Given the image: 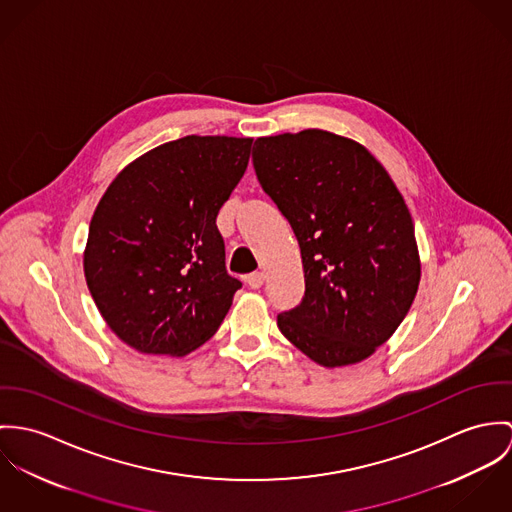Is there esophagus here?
<instances>
[{"mask_svg":"<svg viewBox=\"0 0 512 512\" xmlns=\"http://www.w3.org/2000/svg\"><path fill=\"white\" fill-rule=\"evenodd\" d=\"M263 283H265V273L257 271V273H251V275H247V284H249L251 288H261Z\"/></svg>","mask_w":512,"mask_h":512,"instance_id":"esophagus-1","label":"esophagus"}]
</instances>
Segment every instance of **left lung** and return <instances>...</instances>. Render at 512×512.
<instances>
[{
    "instance_id": "obj_1",
    "label": "left lung",
    "mask_w": 512,
    "mask_h": 512,
    "mask_svg": "<svg viewBox=\"0 0 512 512\" xmlns=\"http://www.w3.org/2000/svg\"><path fill=\"white\" fill-rule=\"evenodd\" d=\"M253 167L304 267V298L277 316L279 330L324 367L367 359L395 334L420 283L395 182L363 145L322 129L259 137Z\"/></svg>"
}]
</instances>
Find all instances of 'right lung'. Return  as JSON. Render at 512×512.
Returning a JSON list of instances; mask_svg holds the SVG:
<instances>
[{"mask_svg": "<svg viewBox=\"0 0 512 512\" xmlns=\"http://www.w3.org/2000/svg\"><path fill=\"white\" fill-rule=\"evenodd\" d=\"M249 137L186 135L114 178L88 231L84 275L115 336L182 357L210 340L241 283L216 218L241 180Z\"/></svg>", "mask_w": 512, "mask_h": 512, "instance_id": "right-lung-1", "label": "right lung"}]
</instances>
